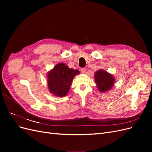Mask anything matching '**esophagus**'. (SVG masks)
Wrapping results in <instances>:
<instances>
[{
    "label": "esophagus",
    "instance_id": "34e87169",
    "mask_svg": "<svg viewBox=\"0 0 152 152\" xmlns=\"http://www.w3.org/2000/svg\"><path fill=\"white\" fill-rule=\"evenodd\" d=\"M80 71H81V72L82 73H86V68H80Z\"/></svg>",
    "mask_w": 152,
    "mask_h": 152
}]
</instances>
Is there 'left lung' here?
I'll return each instance as SVG.
<instances>
[{
  "instance_id": "8db88e82",
  "label": "left lung",
  "mask_w": 152,
  "mask_h": 152,
  "mask_svg": "<svg viewBox=\"0 0 152 152\" xmlns=\"http://www.w3.org/2000/svg\"><path fill=\"white\" fill-rule=\"evenodd\" d=\"M94 80L101 93L111 89L115 82L113 75L103 70H99L94 73Z\"/></svg>"
}]
</instances>
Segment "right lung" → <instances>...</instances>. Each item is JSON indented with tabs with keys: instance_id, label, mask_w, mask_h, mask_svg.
Segmentation results:
<instances>
[{
	"instance_id": "right-lung-1",
	"label": "right lung",
	"mask_w": 152,
	"mask_h": 152,
	"mask_svg": "<svg viewBox=\"0 0 152 152\" xmlns=\"http://www.w3.org/2000/svg\"><path fill=\"white\" fill-rule=\"evenodd\" d=\"M80 72L68 68L61 63L56 65L48 74L49 90L53 94L63 97L67 94L73 78Z\"/></svg>"
}]
</instances>
